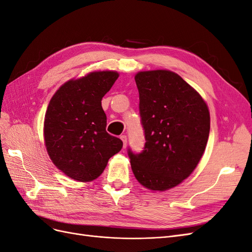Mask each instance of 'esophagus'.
<instances>
[{
	"instance_id": "1",
	"label": "esophagus",
	"mask_w": 252,
	"mask_h": 252,
	"mask_svg": "<svg viewBox=\"0 0 252 252\" xmlns=\"http://www.w3.org/2000/svg\"><path fill=\"white\" fill-rule=\"evenodd\" d=\"M120 138H121V140H122V141H123V147L125 148V147H126V145H127V136H126L125 134H123V135H121Z\"/></svg>"
}]
</instances>
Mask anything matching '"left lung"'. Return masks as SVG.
Wrapping results in <instances>:
<instances>
[{"label":"left lung","mask_w":252,"mask_h":252,"mask_svg":"<svg viewBox=\"0 0 252 252\" xmlns=\"http://www.w3.org/2000/svg\"><path fill=\"white\" fill-rule=\"evenodd\" d=\"M134 80L145 144L139 154L128 147V157L135 179L163 191L187 179L199 164L210 130L208 107L172 71H143Z\"/></svg>","instance_id":"left-lung-1"}]
</instances>
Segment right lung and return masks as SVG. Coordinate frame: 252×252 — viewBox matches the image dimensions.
Returning a JSON list of instances; mask_svg holds the SVG:
<instances>
[{"label":"right lung","mask_w":252,"mask_h":252,"mask_svg":"<svg viewBox=\"0 0 252 252\" xmlns=\"http://www.w3.org/2000/svg\"><path fill=\"white\" fill-rule=\"evenodd\" d=\"M118 72H91L65 83L52 96L45 114L44 135L48 155L58 168L75 181L96 179L123 142L106 131L102 98Z\"/></svg>","instance_id":"1"}]
</instances>
